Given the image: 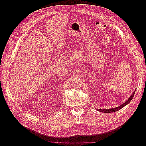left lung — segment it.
Here are the masks:
<instances>
[{"label":"left lung","instance_id":"8db88e82","mask_svg":"<svg viewBox=\"0 0 146 146\" xmlns=\"http://www.w3.org/2000/svg\"><path fill=\"white\" fill-rule=\"evenodd\" d=\"M135 91H134L133 93L132 94V95L130 97V98H129V99H128L127 101H125L124 103L122 104V105H121L120 106H119V107L113 108H110V109H97V110H98V111H99L100 112L106 113H113V112L117 111H118V110H121L122 108H123V107H125V105H127L130 102V101L132 99H133V96L135 95Z\"/></svg>","mask_w":146,"mask_h":146}]
</instances>
